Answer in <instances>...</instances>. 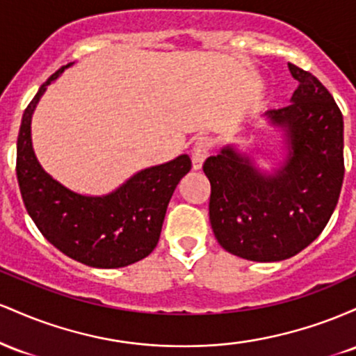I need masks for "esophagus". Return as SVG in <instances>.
I'll use <instances>...</instances> for the list:
<instances>
[{
    "label": "esophagus",
    "mask_w": 356,
    "mask_h": 356,
    "mask_svg": "<svg viewBox=\"0 0 356 356\" xmlns=\"http://www.w3.org/2000/svg\"><path fill=\"white\" fill-rule=\"evenodd\" d=\"M211 150V140L207 137H199L192 147V169L199 170L202 169L204 161L207 159Z\"/></svg>",
    "instance_id": "34e87169"
}]
</instances>
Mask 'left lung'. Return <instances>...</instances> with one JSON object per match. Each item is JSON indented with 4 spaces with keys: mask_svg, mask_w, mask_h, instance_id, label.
Wrapping results in <instances>:
<instances>
[{
    "mask_svg": "<svg viewBox=\"0 0 356 356\" xmlns=\"http://www.w3.org/2000/svg\"><path fill=\"white\" fill-rule=\"evenodd\" d=\"M288 68L300 81L291 105L263 115L280 138L275 154L226 144L204 162L216 239L256 263L288 259L309 246L332 218L345 174L340 108L316 76Z\"/></svg>",
    "mask_w": 356,
    "mask_h": 356,
    "instance_id": "obj_1",
    "label": "left lung"
}]
</instances>
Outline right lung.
Returning a JSON list of instances; mask_svg holds the SVG:
<instances>
[{"label": "right lung", "mask_w": 356, "mask_h": 356, "mask_svg": "<svg viewBox=\"0 0 356 356\" xmlns=\"http://www.w3.org/2000/svg\"><path fill=\"white\" fill-rule=\"evenodd\" d=\"M72 65L44 81L24 110L16 144L19 191L36 227L63 254L92 268H124L144 259L157 246L167 206L191 170V159L182 154L145 167L102 195L80 194L56 181L36 157L31 118L48 85Z\"/></svg>", "instance_id": "add662e5"}]
</instances>
